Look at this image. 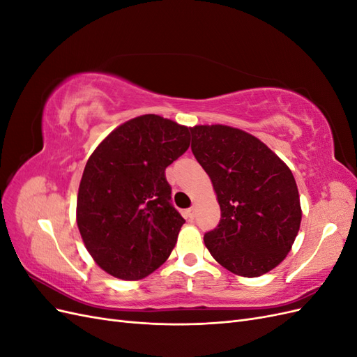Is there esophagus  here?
Listing matches in <instances>:
<instances>
[{
	"instance_id": "34e87169",
	"label": "esophagus",
	"mask_w": 357,
	"mask_h": 357,
	"mask_svg": "<svg viewBox=\"0 0 357 357\" xmlns=\"http://www.w3.org/2000/svg\"><path fill=\"white\" fill-rule=\"evenodd\" d=\"M185 215H186V219H189V220H193V218H195V208H188L186 211H185Z\"/></svg>"
}]
</instances>
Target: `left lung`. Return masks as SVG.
Masks as SVG:
<instances>
[{
  "label": "left lung",
  "instance_id": "1",
  "mask_svg": "<svg viewBox=\"0 0 357 357\" xmlns=\"http://www.w3.org/2000/svg\"><path fill=\"white\" fill-rule=\"evenodd\" d=\"M192 152L220 205L205 247L228 271L261 277L284 261L299 232L302 210L290 168L255 135L226 125L190 128Z\"/></svg>",
  "mask_w": 357,
  "mask_h": 357
}]
</instances>
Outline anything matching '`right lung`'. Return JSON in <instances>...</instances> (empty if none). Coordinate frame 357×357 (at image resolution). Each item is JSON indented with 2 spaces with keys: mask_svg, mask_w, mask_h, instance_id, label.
Returning <instances> with one entry per match:
<instances>
[{
  "mask_svg": "<svg viewBox=\"0 0 357 357\" xmlns=\"http://www.w3.org/2000/svg\"><path fill=\"white\" fill-rule=\"evenodd\" d=\"M189 137L185 125L143 114L117 126L86 162L75 218L107 274L135 282L171 255L185 219L169 202L165 168L189 149Z\"/></svg>",
  "mask_w": 357,
  "mask_h": 357,
  "instance_id": "1",
  "label": "right lung"
}]
</instances>
